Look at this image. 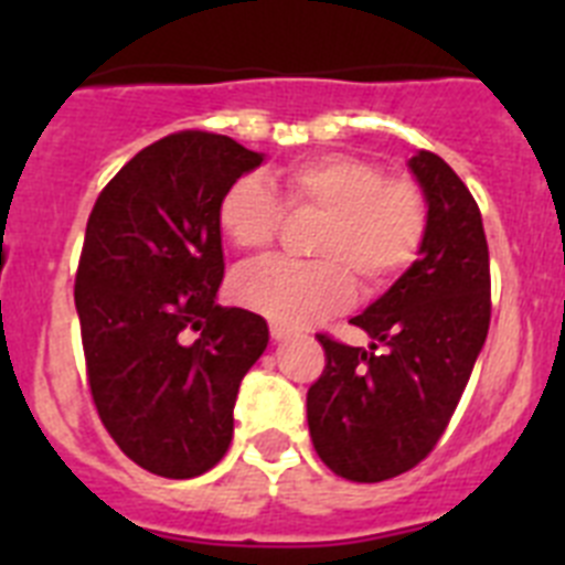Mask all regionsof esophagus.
I'll return each mask as SVG.
<instances>
[{
	"label": "esophagus",
	"instance_id": "1",
	"mask_svg": "<svg viewBox=\"0 0 565 565\" xmlns=\"http://www.w3.org/2000/svg\"><path fill=\"white\" fill-rule=\"evenodd\" d=\"M288 337H294L291 328L277 326V322H271V339H277V342H282V339H288Z\"/></svg>",
	"mask_w": 565,
	"mask_h": 565
}]
</instances>
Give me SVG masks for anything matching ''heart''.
Listing matches in <instances>:
<instances>
[{"mask_svg":"<svg viewBox=\"0 0 565 565\" xmlns=\"http://www.w3.org/2000/svg\"><path fill=\"white\" fill-rule=\"evenodd\" d=\"M271 186L237 178L217 201V226L239 252H263L277 239L282 209L322 214L311 239L313 263L259 259L239 268L232 294L239 306L277 326L302 328L351 308L356 282L376 294L396 282L422 254L430 206L422 183L387 174L359 154H322L274 172Z\"/></svg>","mask_w":565,"mask_h":565,"instance_id":"b5f03b06","label":"heart"}]
</instances>
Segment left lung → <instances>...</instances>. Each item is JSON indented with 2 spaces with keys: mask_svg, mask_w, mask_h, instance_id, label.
Instances as JSON below:
<instances>
[{
  "mask_svg": "<svg viewBox=\"0 0 565 565\" xmlns=\"http://www.w3.org/2000/svg\"><path fill=\"white\" fill-rule=\"evenodd\" d=\"M430 206L422 257L351 322L371 351L317 333L326 371L308 387V430L331 472L396 478L430 456L476 367L492 317L481 209L433 152L411 161Z\"/></svg>",
  "mask_w": 565,
  "mask_h": 565,
  "instance_id": "obj_1",
  "label": "left lung"
}]
</instances>
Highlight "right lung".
<instances>
[{
	"label": "right lung",
	"mask_w": 565,
	"mask_h": 565,
	"mask_svg": "<svg viewBox=\"0 0 565 565\" xmlns=\"http://www.w3.org/2000/svg\"><path fill=\"white\" fill-rule=\"evenodd\" d=\"M263 154L183 129L118 169L89 212L76 311L98 418L138 467L194 478L226 456L234 402L266 351L259 313L214 302L217 201Z\"/></svg>",
	"instance_id": "obj_1"
}]
</instances>
